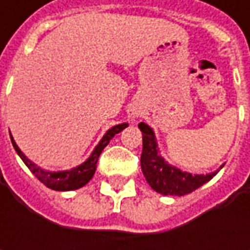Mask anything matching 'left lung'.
<instances>
[{"label":"left lung","instance_id":"8db88e82","mask_svg":"<svg viewBox=\"0 0 250 250\" xmlns=\"http://www.w3.org/2000/svg\"><path fill=\"white\" fill-rule=\"evenodd\" d=\"M139 129L143 135V150L140 156V166L147 184L156 192L161 195L184 196L205 185L217 174L216 171L207 175H192L189 172H184L178 168L169 166L159 156L157 143L151 128L142 122L139 124ZM223 167L224 164L220 167V169Z\"/></svg>","mask_w":250,"mask_h":250}]
</instances>
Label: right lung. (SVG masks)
Returning <instances> with one entry per match:
<instances>
[{
  "label": "right lung",
  "instance_id": "right-lung-1",
  "mask_svg": "<svg viewBox=\"0 0 250 250\" xmlns=\"http://www.w3.org/2000/svg\"><path fill=\"white\" fill-rule=\"evenodd\" d=\"M126 126H128V124H120V125L112 126L103 136L100 143L96 146V149L93 150L90 157L86 160L82 166L72 168L69 171H62V172H48V171H44L42 168H39L30 160L26 159V156L16 146V143H15L12 136H11V140H12V145H14L16 153L19 154V157L23 160V163L27 166V168L33 172L34 177L37 178L42 184H44L45 187L50 188V189H54V190H73V189H79V188L84 187L91 178H93L96 167H97V160L100 157L101 151L110 143V140L114 138L115 133H118L122 129H125Z\"/></svg>",
  "mask_w": 250,
  "mask_h": 250
}]
</instances>
